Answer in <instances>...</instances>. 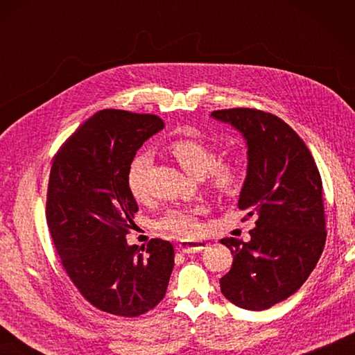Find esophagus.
Here are the masks:
<instances>
[{"mask_svg":"<svg viewBox=\"0 0 355 355\" xmlns=\"http://www.w3.org/2000/svg\"><path fill=\"white\" fill-rule=\"evenodd\" d=\"M207 245L209 244L206 241H182V243L177 245V250L189 254V253H197V252L205 250V248H207Z\"/></svg>","mask_w":355,"mask_h":355,"instance_id":"esophagus-1","label":"esophagus"}]
</instances>
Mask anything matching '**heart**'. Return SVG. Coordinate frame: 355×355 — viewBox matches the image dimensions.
<instances>
[{
    "label": "heart",
    "instance_id": "b5f03b06",
    "mask_svg": "<svg viewBox=\"0 0 355 355\" xmlns=\"http://www.w3.org/2000/svg\"><path fill=\"white\" fill-rule=\"evenodd\" d=\"M171 153L180 166L193 177L206 173L210 186L221 193H230L238 184V166L230 160H217L212 146L197 139H178L171 143ZM149 164V154L139 153L128 166V187L134 198L145 195V175ZM157 227L175 236L189 238L200 232L198 209L172 207L158 218Z\"/></svg>",
    "mask_w": 355,
    "mask_h": 355
}]
</instances>
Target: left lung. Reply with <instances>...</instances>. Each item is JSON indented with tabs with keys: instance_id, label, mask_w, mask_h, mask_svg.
Segmentation results:
<instances>
[{
	"instance_id": "obj_1",
	"label": "left lung",
	"mask_w": 355,
	"mask_h": 355,
	"mask_svg": "<svg viewBox=\"0 0 355 355\" xmlns=\"http://www.w3.org/2000/svg\"><path fill=\"white\" fill-rule=\"evenodd\" d=\"M212 117L245 139L247 177L238 207L256 216L248 243L221 239L233 254L221 293L244 310H267L304 285L325 247L322 178L304 140L277 116L230 108Z\"/></svg>"
}]
</instances>
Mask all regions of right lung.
Returning <instances> with one entry per match:
<instances>
[{"instance_id":"1","label":"right lung","mask_w":355,"mask_h":355,"mask_svg":"<svg viewBox=\"0 0 355 355\" xmlns=\"http://www.w3.org/2000/svg\"><path fill=\"white\" fill-rule=\"evenodd\" d=\"M163 126L153 114L102 110L73 132L50 169L45 215L62 267L89 304L122 318L160 304L173 268L169 241L126 243L139 210L128 166Z\"/></svg>"}]
</instances>
